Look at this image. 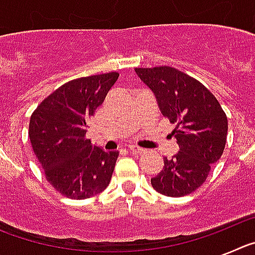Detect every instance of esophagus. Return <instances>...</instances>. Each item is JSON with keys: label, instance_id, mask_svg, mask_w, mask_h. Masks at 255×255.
Here are the masks:
<instances>
[{"label": "esophagus", "instance_id": "34e87169", "mask_svg": "<svg viewBox=\"0 0 255 255\" xmlns=\"http://www.w3.org/2000/svg\"><path fill=\"white\" fill-rule=\"evenodd\" d=\"M129 150H130V152H132V153H139V154L144 152V150L141 149V148L136 147V145H129Z\"/></svg>", "mask_w": 255, "mask_h": 255}]
</instances>
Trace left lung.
I'll return each instance as SVG.
<instances>
[{"label":"left lung","instance_id":"left-lung-1","mask_svg":"<svg viewBox=\"0 0 255 255\" xmlns=\"http://www.w3.org/2000/svg\"><path fill=\"white\" fill-rule=\"evenodd\" d=\"M154 94L159 111L176 124L173 138L179 152L163 157V168L150 182L167 197H182L199 188L212 164L224 153L227 117L216 97L194 78L171 66L135 69Z\"/></svg>","mask_w":255,"mask_h":255}]
</instances>
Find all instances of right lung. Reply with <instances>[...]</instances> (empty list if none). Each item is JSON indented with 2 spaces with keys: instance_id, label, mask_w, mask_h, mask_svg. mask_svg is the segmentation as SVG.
Returning a JSON list of instances; mask_svg holds the SVG:
<instances>
[{
  "instance_id": "right-lung-1",
  "label": "right lung",
  "mask_w": 255,
  "mask_h": 255,
  "mask_svg": "<svg viewBox=\"0 0 255 255\" xmlns=\"http://www.w3.org/2000/svg\"><path fill=\"white\" fill-rule=\"evenodd\" d=\"M119 79L117 73L79 78L61 85L29 123L31 147L48 182L71 199L100 194L111 181L119 150L106 152L85 138L88 121Z\"/></svg>"
}]
</instances>
